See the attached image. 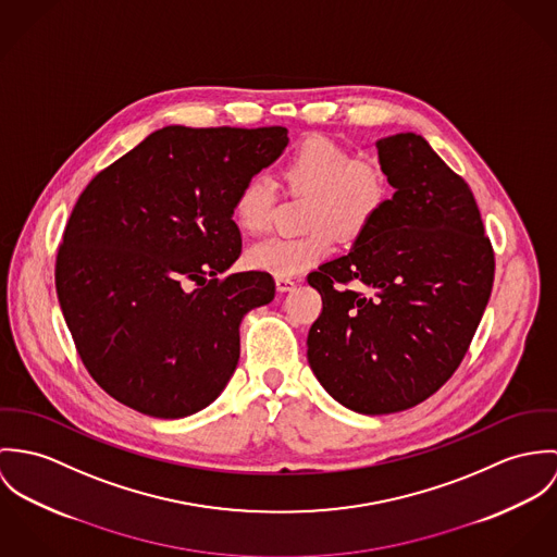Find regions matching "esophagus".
I'll list each match as a JSON object with an SVG mask.
<instances>
[{
  "label": "esophagus",
  "instance_id": "1",
  "mask_svg": "<svg viewBox=\"0 0 557 557\" xmlns=\"http://www.w3.org/2000/svg\"><path fill=\"white\" fill-rule=\"evenodd\" d=\"M275 286L280 293H288L295 288V280L293 277H275Z\"/></svg>",
  "mask_w": 557,
  "mask_h": 557
}]
</instances>
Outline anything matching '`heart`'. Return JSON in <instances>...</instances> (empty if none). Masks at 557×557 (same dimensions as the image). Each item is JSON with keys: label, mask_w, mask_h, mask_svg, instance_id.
Wrapping results in <instances>:
<instances>
[{"label": "heart", "mask_w": 557, "mask_h": 557, "mask_svg": "<svg viewBox=\"0 0 557 557\" xmlns=\"http://www.w3.org/2000/svg\"><path fill=\"white\" fill-rule=\"evenodd\" d=\"M282 182L293 194H308L304 237H269L246 253L249 267L275 277H293L333 251L331 233L352 242L361 237L391 196L384 173L357 162L350 149L324 134H309L284 160ZM275 187L264 175H251L235 194L233 218L249 233H262L273 215Z\"/></svg>", "instance_id": "1"}]
</instances>
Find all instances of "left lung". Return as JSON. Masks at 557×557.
Segmentation results:
<instances>
[{
  "mask_svg": "<svg viewBox=\"0 0 557 557\" xmlns=\"http://www.w3.org/2000/svg\"><path fill=\"white\" fill-rule=\"evenodd\" d=\"M375 147L395 191L346 256L309 273L322 311L308 361L342 406L391 414L425 401L459 368L495 262L472 189L423 136L395 134Z\"/></svg>",
  "mask_w": 557,
  "mask_h": 557,
  "instance_id": "1",
  "label": "left lung"
}]
</instances>
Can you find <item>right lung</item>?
<instances>
[{
	"instance_id": "obj_1",
	"label": "right lung",
	"mask_w": 557,
	"mask_h": 557,
	"mask_svg": "<svg viewBox=\"0 0 557 557\" xmlns=\"http://www.w3.org/2000/svg\"><path fill=\"white\" fill-rule=\"evenodd\" d=\"M286 145L282 125H166L78 196L55 286L83 366L120 404L184 419L228 384L244 315L275 297L269 273H226L242 253L233 200Z\"/></svg>"
}]
</instances>
